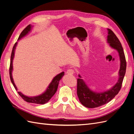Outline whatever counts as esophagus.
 Segmentation results:
<instances>
[{"instance_id":"1","label":"esophagus","mask_w":134,"mask_h":134,"mask_svg":"<svg viewBox=\"0 0 134 134\" xmlns=\"http://www.w3.org/2000/svg\"><path fill=\"white\" fill-rule=\"evenodd\" d=\"M66 73L68 74H70V75H72L74 74V70L73 69H69L66 71Z\"/></svg>"}]
</instances>
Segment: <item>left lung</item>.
<instances>
[{"label": "left lung", "mask_w": 134, "mask_h": 134, "mask_svg": "<svg viewBox=\"0 0 134 134\" xmlns=\"http://www.w3.org/2000/svg\"><path fill=\"white\" fill-rule=\"evenodd\" d=\"M107 42L110 46L115 48L119 54L120 69L118 82L111 90L102 93L93 92L90 90L82 79H77V95L80 103L87 108H96L102 106L111 101L118 94L122 86L126 69V61L123 47L119 38L113 32L108 28ZM79 76H81L79 75Z\"/></svg>", "instance_id": "obj_1"}]
</instances>
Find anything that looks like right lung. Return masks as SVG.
Here are the masks:
<instances>
[{"instance_id":"obj_1","label":"right lung","mask_w":134,"mask_h":134,"mask_svg":"<svg viewBox=\"0 0 134 134\" xmlns=\"http://www.w3.org/2000/svg\"><path fill=\"white\" fill-rule=\"evenodd\" d=\"M31 28V26L30 25H28L25 29L22 31L21 34H20L18 37V40L21 39L22 37H23V36L26 35L28 33V32L30 31ZM17 42L15 43L13 47V49H12L11 56H10V66H9V76H10V80L16 91H17V88L16 87L14 83L13 78H12V70H13V64H12V63H13V59L14 55V51H15V47L17 46ZM64 72L63 71L62 72H61V73H60L59 74L56 75L55 77H54V78L52 80V82L50 84L49 86L48 87L46 92H44L43 94L40 95L38 96L34 97H29L23 95L22 93H21L20 92H18V93L19 94V95L22 97V99H23L27 102L36 103V104H44L47 103V102H48V100H49L52 98V97L55 94L56 91L58 90L59 81L61 79H62V78L64 76Z\"/></svg>"}]
</instances>
